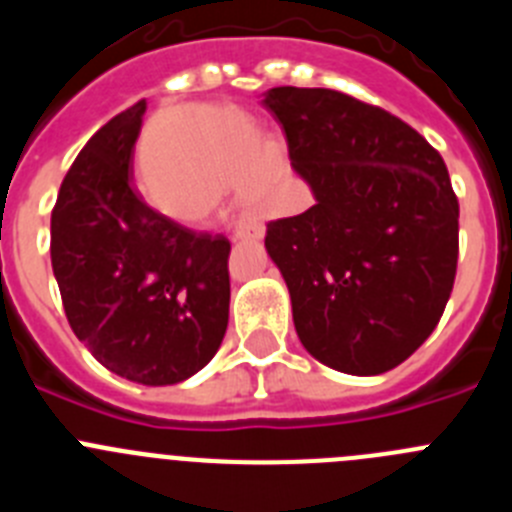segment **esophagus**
<instances>
[{"label": "esophagus", "mask_w": 512, "mask_h": 512, "mask_svg": "<svg viewBox=\"0 0 512 512\" xmlns=\"http://www.w3.org/2000/svg\"><path fill=\"white\" fill-rule=\"evenodd\" d=\"M266 233L264 225L259 223V220H238L235 223V230L233 235L238 238V241H243V238H253V241H261Z\"/></svg>", "instance_id": "esophagus-1"}]
</instances>
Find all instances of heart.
Segmentation results:
<instances>
[{
  "label": "heart",
  "instance_id": "1",
  "mask_svg": "<svg viewBox=\"0 0 512 512\" xmlns=\"http://www.w3.org/2000/svg\"><path fill=\"white\" fill-rule=\"evenodd\" d=\"M151 205L182 223L215 215L233 187L251 210L274 212L282 182L264 151L259 125L233 107H174L158 115L143 151Z\"/></svg>",
  "mask_w": 512,
  "mask_h": 512
}]
</instances>
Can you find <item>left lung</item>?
I'll list each match as a JSON object with an SVG mask.
<instances>
[{"label":"left lung","instance_id":"1","mask_svg":"<svg viewBox=\"0 0 512 512\" xmlns=\"http://www.w3.org/2000/svg\"><path fill=\"white\" fill-rule=\"evenodd\" d=\"M261 104L315 197L266 225L297 336L336 372H390L431 336L454 289L459 202L441 153L336 89L274 87Z\"/></svg>","mask_w":512,"mask_h":512}]
</instances>
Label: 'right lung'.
<instances>
[{"label": "right lung", "instance_id": "obj_1", "mask_svg": "<svg viewBox=\"0 0 512 512\" xmlns=\"http://www.w3.org/2000/svg\"><path fill=\"white\" fill-rule=\"evenodd\" d=\"M146 99L81 148L51 215V264L71 330L117 377L164 387L197 374L228 328L230 241L197 233L135 192Z\"/></svg>", "mask_w": 512, "mask_h": 512}]
</instances>
